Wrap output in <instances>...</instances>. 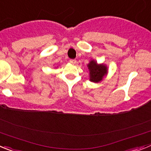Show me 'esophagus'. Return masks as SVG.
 <instances>
[{"mask_svg": "<svg viewBox=\"0 0 151 151\" xmlns=\"http://www.w3.org/2000/svg\"><path fill=\"white\" fill-rule=\"evenodd\" d=\"M69 62L71 63H76V60L71 59V60H69Z\"/></svg>", "mask_w": 151, "mask_h": 151, "instance_id": "34e87169", "label": "esophagus"}]
</instances>
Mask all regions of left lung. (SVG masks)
<instances>
[{"instance_id": "obj_1", "label": "left lung", "mask_w": 151, "mask_h": 151, "mask_svg": "<svg viewBox=\"0 0 151 151\" xmlns=\"http://www.w3.org/2000/svg\"><path fill=\"white\" fill-rule=\"evenodd\" d=\"M90 70V80L91 82H98L102 80L104 75L106 74V67L104 65H97L94 60L91 61L88 65Z\"/></svg>"}]
</instances>
